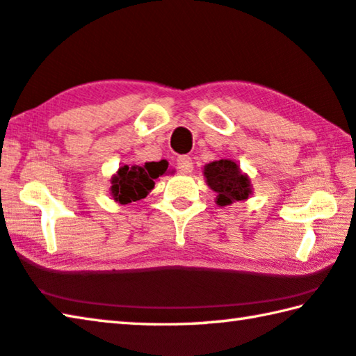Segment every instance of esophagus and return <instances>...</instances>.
<instances>
[{
    "label": "esophagus",
    "instance_id": "1",
    "mask_svg": "<svg viewBox=\"0 0 356 356\" xmlns=\"http://www.w3.org/2000/svg\"><path fill=\"white\" fill-rule=\"evenodd\" d=\"M177 171L180 174H190L193 171V161L188 155H182L177 159Z\"/></svg>",
    "mask_w": 356,
    "mask_h": 356
}]
</instances>
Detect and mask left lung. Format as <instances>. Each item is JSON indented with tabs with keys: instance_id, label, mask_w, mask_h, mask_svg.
Segmentation results:
<instances>
[{
	"instance_id": "1",
	"label": "left lung",
	"mask_w": 356,
	"mask_h": 356,
	"mask_svg": "<svg viewBox=\"0 0 356 356\" xmlns=\"http://www.w3.org/2000/svg\"><path fill=\"white\" fill-rule=\"evenodd\" d=\"M204 177L207 185L216 193L215 202L220 207L236 201L248 200L251 195L250 177L240 171L234 160H216L204 166Z\"/></svg>"
}]
</instances>
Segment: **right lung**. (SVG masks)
Wrapping results in <instances>:
<instances>
[{
	"instance_id": "right-lung-1",
	"label": "right lung",
	"mask_w": 356,
	"mask_h": 356,
	"mask_svg": "<svg viewBox=\"0 0 356 356\" xmlns=\"http://www.w3.org/2000/svg\"><path fill=\"white\" fill-rule=\"evenodd\" d=\"M168 161H147L144 166H120L111 177V196L119 204H129L146 197L154 188L155 179L163 176Z\"/></svg>"
}]
</instances>
